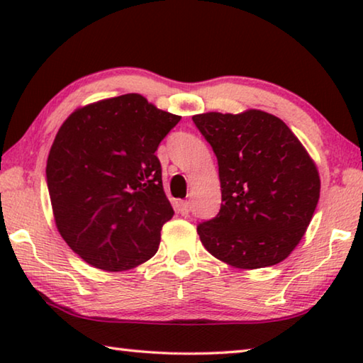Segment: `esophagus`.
I'll list each match as a JSON object with an SVG mask.
<instances>
[{
	"label": "esophagus",
	"mask_w": 363,
	"mask_h": 363,
	"mask_svg": "<svg viewBox=\"0 0 363 363\" xmlns=\"http://www.w3.org/2000/svg\"><path fill=\"white\" fill-rule=\"evenodd\" d=\"M179 213L182 214V216H189V213H190V203L189 201H179Z\"/></svg>",
	"instance_id": "esophagus-1"
}]
</instances>
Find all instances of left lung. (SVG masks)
I'll return each mask as SVG.
<instances>
[{"label": "left lung", "mask_w": 363, "mask_h": 363, "mask_svg": "<svg viewBox=\"0 0 363 363\" xmlns=\"http://www.w3.org/2000/svg\"><path fill=\"white\" fill-rule=\"evenodd\" d=\"M218 158L223 203L196 225L203 247L238 269L274 266L296 248L314 216L320 177L299 139L262 110L192 116Z\"/></svg>", "instance_id": "1"}]
</instances>
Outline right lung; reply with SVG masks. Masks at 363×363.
Returning <instances> with one entry per match:
<instances>
[{"label": "right lung", "mask_w": 363, "mask_h": 363, "mask_svg": "<svg viewBox=\"0 0 363 363\" xmlns=\"http://www.w3.org/2000/svg\"><path fill=\"white\" fill-rule=\"evenodd\" d=\"M181 116L140 94L73 112L56 134L46 181L60 235L97 269L118 272L157 253L173 218L155 152Z\"/></svg>", "instance_id": "right-lung-1"}]
</instances>
